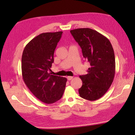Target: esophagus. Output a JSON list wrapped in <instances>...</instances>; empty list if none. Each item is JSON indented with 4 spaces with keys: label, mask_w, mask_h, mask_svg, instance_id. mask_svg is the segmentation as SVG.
Masks as SVG:
<instances>
[{
    "label": "esophagus",
    "mask_w": 135,
    "mask_h": 135,
    "mask_svg": "<svg viewBox=\"0 0 135 135\" xmlns=\"http://www.w3.org/2000/svg\"><path fill=\"white\" fill-rule=\"evenodd\" d=\"M67 78L68 79V80H72L73 79V77L71 76H68Z\"/></svg>",
    "instance_id": "34e87169"
}]
</instances>
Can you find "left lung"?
<instances>
[{"instance_id":"1","label":"left lung","mask_w":135,"mask_h":135,"mask_svg":"<svg viewBox=\"0 0 135 135\" xmlns=\"http://www.w3.org/2000/svg\"><path fill=\"white\" fill-rule=\"evenodd\" d=\"M70 32L81 48L84 58L90 63L88 74L79 76L83 82L79 95L91 101L99 99L107 92L114 78L113 47L105 36L94 30L82 28Z\"/></svg>"}]
</instances>
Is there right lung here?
Returning a JSON list of instances; mask_svg holds the SVG:
<instances>
[{
    "label": "right lung",
    "mask_w": 135,
    "mask_h": 135,
    "mask_svg": "<svg viewBox=\"0 0 135 135\" xmlns=\"http://www.w3.org/2000/svg\"><path fill=\"white\" fill-rule=\"evenodd\" d=\"M62 31L43 33L33 38L23 51L21 59L22 79L35 97L46 104L62 98L65 77L51 74L54 54Z\"/></svg>",
    "instance_id": "right-lung-1"
}]
</instances>
